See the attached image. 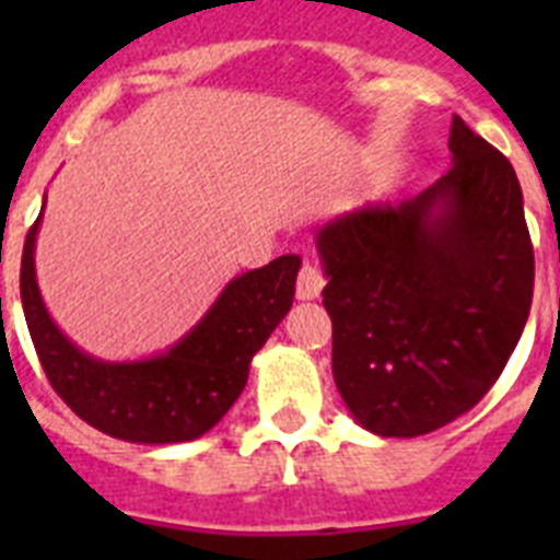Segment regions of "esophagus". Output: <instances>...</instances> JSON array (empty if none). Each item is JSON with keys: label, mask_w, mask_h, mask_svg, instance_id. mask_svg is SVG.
Returning <instances> with one entry per match:
<instances>
[{"label": "esophagus", "mask_w": 560, "mask_h": 560, "mask_svg": "<svg viewBox=\"0 0 560 560\" xmlns=\"http://www.w3.org/2000/svg\"><path fill=\"white\" fill-rule=\"evenodd\" d=\"M323 271L316 269V264H311V260H303V269L296 275V296L300 300H316V296L323 294Z\"/></svg>", "instance_id": "esophagus-1"}]
</instances>
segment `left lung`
Returning a JSON list of instances; mask_svg holds the SVG:
<instances>
[{
    "label": "left lung",
    "instance_id": "8db88e82",
    "mask_svg": "<svg viewBox=\"0 0 560 560\" xmlns=\"http://www.w3.org/2000/svg\"><path fill=\"white\" fill-rule=\"evenodd\" d=\"M448 151L452 171L415 199L345 212L316 235L336 389L381 438L429 434L477 407L530 316L516 171L459 117Z\"/></svg>",
    "mask_w": 560,
    "mask_h": 560
}]
</instances>
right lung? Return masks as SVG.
Masks as SVG:
<instances>
[{
    "label": "right lung",
    "mask_w": 560,
    "mask_h": 560,
    "mask_svg": "<svg viewBox=\"0 0 560 560\" xmlns=\"http://www.w3.org/2000/svg\"><path fill=\"white\" fill-rule=\"evenodd\" d=\"M36 224L22 252V308L49 384L97 432L128 443H187L210 432L244 393L249 361L294 300L300 257L283 255L235 277L185 339L142 361H101L78 350L44 308Z\"/></svg>",
    "instance_id": "1"
}]
</instances>
